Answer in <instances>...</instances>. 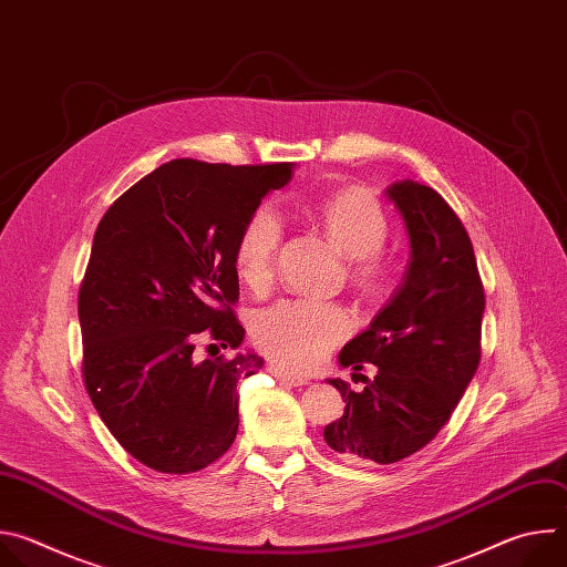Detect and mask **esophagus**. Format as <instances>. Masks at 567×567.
Returning <instances> with one entry per match:
<instances>
[{"label":"esophagus","instance_id":"esophagus-1","mask_svg":"<svg viewBox=\"0 0 567 567\" xmlns=\"http://www.w3.org/2000/svg\"><path fill=\"white\" fill-rule=\"evenodd\" d=\"M269 372H271L278 381H282V383H287V385H307V377L293 374V372L285 370L282 365H271V368H269Z\"/></svg>","mask_w":567,"mask_h":567}]
</instances>
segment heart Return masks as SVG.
<instances>
[{"label":"heart","instance_id":"b5f03b06","mask_svg":"<svg viewBox=\"0 0 567 567\" xmlns=\"http://www.w3.org/2000/svg\"><path fill=\"white\" fill-rule=\"evenodd\" d=\"M309 215L332 245L350 258V276L363 293L379 296L390 287L392 262L381 254L390 224L372 195L359 188L339 190L311 206ZM280 239L282 224L271 206H260L241 226L233 260L237 278L247 287L262 289L269 285ZM350 326L348 311L339 305L291 298L258 313L254 337L276 361L307 370L343 341Z\"/></svg>","mask_w":567,"mask_h":567}]
</instances>
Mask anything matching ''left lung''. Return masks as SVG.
Returning a JSON list of instances; mask_svg holds the SVG:
<instances>
[{"instance_id": "8db88e82", "label": "left lung", "mask_w": 567, "mask_h": 567, "mask_svg": "<svg viewBox=\"0 0 567 567\" xmlns=\"http://www.w3.org/2000/svg\"><path fill=\"white\" fill-rule=\"evenodd\" d=\"M385 197L406 226L411 260L370 328L339 354L341 368L374 363L377 377L361 392L328 379L346 413L322 437L348 462L392 464L426 446L480 363L484 289L462 221L433 188L413 179L394 182Z\"/></svg>"}]
</instances>
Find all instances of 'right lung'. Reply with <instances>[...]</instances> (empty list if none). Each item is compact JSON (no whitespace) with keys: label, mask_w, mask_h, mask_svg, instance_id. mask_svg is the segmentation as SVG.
<instances>
[{"label":"right lung","mask_w":567,"mask_h":567,"mask_svg":"<svg viewBox=\"0 0 567 567\" xmlns=\"http://www.w3.org/2000/svg\"><path fill=\"white\" fill-rule=\"evenodd\" d=\"M293 168L175 158L123 193L96 228L78 293L85 385L116 442L154 471H199L237 435L235 385L265 359L247 350L195 361V341H245L230 309L235 241Z\"/></svg>","instance_id":"right-lung-1"}]
</instances>
